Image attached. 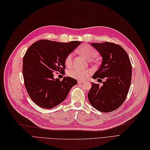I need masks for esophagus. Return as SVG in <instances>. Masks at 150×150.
Here are the masks:
<instances>
[{"label": "esophagus", "instance_id": "1", "mask_svg": "<svg viewBox=\"0 0 150 150\" xmlns=\"http://www.w3.org/2000/svg\"><path fill=\"white\" fill-rule=\"evenodd\" d=\"M85 81H82V80H79L78 81V83L79 84H81V83H83Z\"/></svg>", "mask_w": 150, "mask_h": 150}]
</instances>
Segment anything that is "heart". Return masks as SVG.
Wrapping results in <instances>:
<instances>
[{"label":"heart","instance_id":"b5f03b06","mask_svg":"<svg viewBox=\"0 0 150 150\" xmlns=\"http://www.w3.org/2000/svg\"><path fill=\"white\" fill-rule=\"evenodd\" d=\"M79 52L85 57L88 60H91L95 59L98 54V51L95 49L89 46H83L79 49ZM72 57L73 55L72 54H69L66 57L65 62L67 65H69L71 63ZM90 74V71L88 70H81L77 69H71L68 71V75L78 80H83L85 79L86 77Z\"/></svg>","mask_w":150,"mask_h":150}]
</instances>
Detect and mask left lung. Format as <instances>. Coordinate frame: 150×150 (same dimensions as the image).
Here are the masks:
<instances>
[{
	"mask_svg": "<svg viewBox=\"0 0 150 150\" xmlns=\"http://www.w3.org/2000/svg\"><path fill=\"white\" fill-rule=\"evenodd\" d=\"M100 54L102 63L93 79H105L103 85L91 83L88 98L91 106L103 112L119 108L128 94L132 80V65L125 50L117 44L106 42L90 44Z\"/></svg>",
	"mask_w": 150,
	"mask_h": 150,
	"instance_id": "1",
	"label": "left lung"
}]
</instances>
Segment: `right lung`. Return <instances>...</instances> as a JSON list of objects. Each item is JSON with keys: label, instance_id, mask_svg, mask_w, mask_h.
Segmentation results:
<instances>
[{"label": "right lung", "instance_id": "add662e5", "mask_svg": "<svg viewBox=\"0 0 150 150\" xmlns=\"http://www.w3.org/2000/svg\"><path fill=\"white\" fill-rule=\"evenodd\" d=\"M81 44L46 40L33 43L23 59L25 85L32 101L38 106L51 109L63 102L77 81L64 76L62 81L54 79V72L64 73L66 57Z\"/></svg>", "mask_w": 150, "mask_h": 150}]
</instances>
